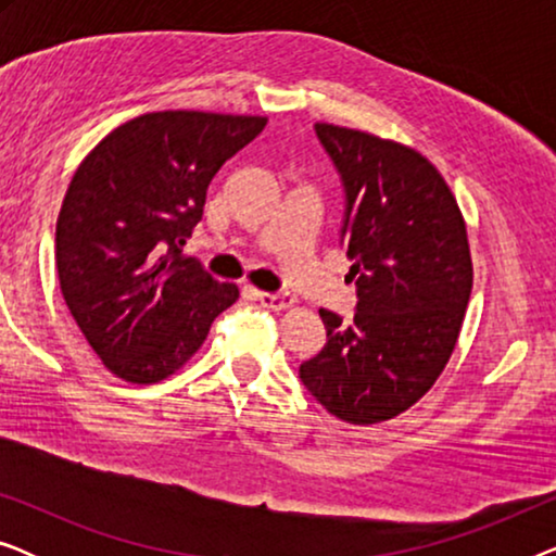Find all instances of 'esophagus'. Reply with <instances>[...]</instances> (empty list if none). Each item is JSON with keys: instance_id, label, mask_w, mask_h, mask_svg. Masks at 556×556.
I'll list each match as a JSON object with an SVG mask.
<instances>
[{"instance_id": "1", "label": "esophagus", "mask_w": 556, "mask_h": 556, "mask_svg": "<svg viewBox=\"0 0 556 556\" xmlns=\"http://www.w3.org/2000/svg\"><path fill=\"white\" fill-rule=\"evenodd\" d=\"M257 301H261L265 308H273V311H283L288 306H293V295L286 293V291H280V293L261 291V293H257Z\"/></svg>"}]
</instances>
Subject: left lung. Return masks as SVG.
Here are the masks:
<instances>
[{"label":"left lung","instance_id":"8db88e82","mask_svg":"<svg viewBox=\"0 0 556 556\" xmlns=\"http://www.w3.org/2000/svg\"><path fill=\"white\" fill-rule=\"evenodd\" d=\"M314 131L344 187L339 242L356 306L352 321L318 311L326 346L299 377L339 420L375 425L413 407L451 359L473 288L466 223L415 149L333 124Z\"/></svg>","mask_w":556,"mask_h":556}]
</instances>
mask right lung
<instances>
[{
  "instance_id": "right-lung-1",
  "label": "right lung",
  "mask_w": 556,
  "mask_h": 556,
  "mask_svg": "<svg viewBox=\"0 0 556 556\" xmlns=\"http://www.w3.org/2000/svg\"><path fill=\"white\" fill-rule=\"evenodd\" d=\"M268 118L159 111L113 128L75 172L55 227L60 291L83 337L134 384L169 377L238 301L181 255L227 159Z\"/></svg>"
}]
</instances>
